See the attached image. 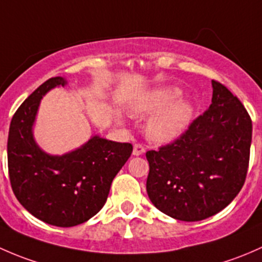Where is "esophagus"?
I'll return each mask as SVG.
<instances>
[{
  "label": "esophagus",
  "mask_w": 262,
  "mask_h": 262,
  "mask_svg": "<svg viewBox=\"0 0 262 262\" xmlns=\"http://www.w3.org/2000/svg\"><path fill=\"white\" fill-rule=\"evenodd\" d=\"M144 152H145V147L142 146L141 144H135L134 145V155L135 156L142 155Z\"/></svg>",
  "instance_id": "esophagus-1"
}]
</instances>
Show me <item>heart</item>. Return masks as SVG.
<instances>
[{
    "mask_svg": "<svg viewBox=\"0 0 262 262\" xmlns=\"http://www.w3.org/2000/svg\"><path fill=\"white\" fill-rule=\"evenodd\" d=\"M182 90L178 87H161L140 94L131 102V111L136 115H151L147 134L154 141H170L179 136L189 125L194 106L190 101H178Z\"/></svg>",
    "mask_w": 262,
    "mask_h": 262,
    "instance_id": "b5f03b06",
    "label": "heart"
}]
</instances>
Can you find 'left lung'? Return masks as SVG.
Wrapping results in <instances>:
<instances>
[{
    "mask_svg": "<svg viewBox=\"0 0 262 262\" xmlns=\"http://www.w3.org/2000/svg\"><path fill=\"white\" fill-rule=\"evenodd\" d=\"M212 85L209 108L174 141L146 152L151 203L185 222L226 208L244 187L249 169L251 117L226 85L214 79Z\"/></svg>",
    "mask_w": 262,
    "mask_h": 262,
    "instance_id": "1",
    "label": "left lung"
}]
</instances>
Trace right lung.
Returning <instances> with one entry per match:
<instances>
[{"label":"right lung","mask_w":262,"mask_h":262,"mask_svg":"<svg viewBox=\"0 0 262 262\" xmlns=\"http://www.w3.org/2000/svg\"><path fill=\"white\" fill-rule=\"evenodd\" d=\"M64 84V78H50L21 103L10 123L7 163L11 188L26 211L51 226L73 227L101 211L132 145L94 136L63 156L40 150L31 131L40 99Z\"/></svg>","instance_id":"1"}]
</instances>
